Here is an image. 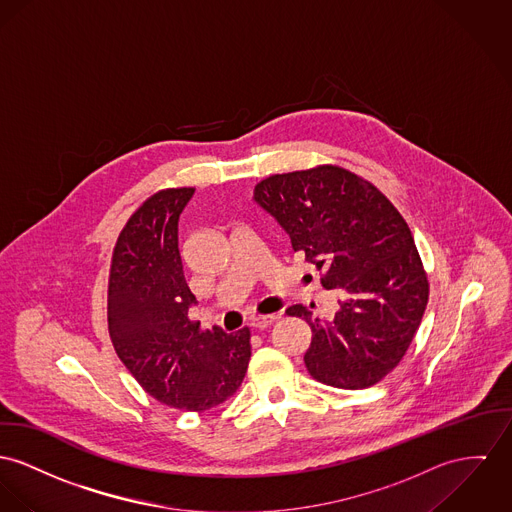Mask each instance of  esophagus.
Wrapping results in <instances>:
<instances>
[{
	"label": "esophagus",
	"instance_id": "obj_1",
	"mask_svg": "<svg viewBox=\"0 0 512 512\" xmlns=\"http://www.w3.org/2000/svg\"><path fill=\"white\" fill-rule=\"evenodd\" d=\"M276 315H253L251 319H249V325L253 327V329H267V327H271L273 323H275Z\"/></svg>",
	"mask_w": 512,
	"mask_h": 512
}]
</instances>
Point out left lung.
Instances as JSON below:
<instances>
[{"mask_svg":"<svg viewBox=\"0 0 512 512\" xmlns=\"http://www.w3.org/2000/svg\"><path fill=\"white\" fill-rule=\"evenodd\" d=\"M253 200L321 273V286L341 296L331 319L302 304L286 310L312 327L304 354L312 378L341 390L378 384L407 353L429 302L403 216L372 183L337 165L271 175Z\"/></svg>","mask_w":512,"mask_h":512,"instance_id":"1","label":"left lung"}]
</instances>
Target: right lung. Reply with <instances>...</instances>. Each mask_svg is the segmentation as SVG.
<instances>
[{
    "label": "right lung",
    "mask_w": 512,
    "mask_h": 512,
    "mask_svg": "<svg viewBox=\"0 0 512 512\" xmlns=\"http://www.w3.org/2000/svg\"><path fill=\"white\" fill-rule=\"evenodd\" d=\"M193 187L165 189L126 222L113 251L107 317L118 358L161 403L206 411L236 394L251 358L249 329L200 331L179 253V216Z\"/></svg>",
    "instance_id": "right-lung-1"
}]
</instances>
